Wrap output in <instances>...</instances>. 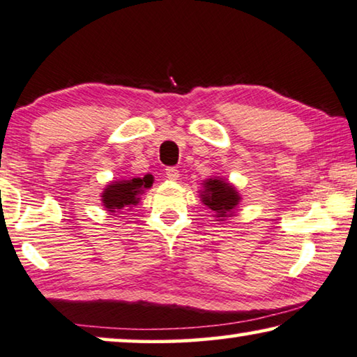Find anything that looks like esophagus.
I'll list each match as a JSON object with an SVG mask.
<instances>
[{"label": "esophagus", "mask_w": 357, "mask_h": 357, "mask_svg": "<svg viewBox=\"0 0 357 357\" xmlns=\"http://www.w3.org/2000/svg\"><path fill=\"white\" fill-rule=\"evenodd\" d=\"M166 177L169 178V180H172V182H175V180H178V177H180V174H178V171L175 167H167L166 169Z\"/></svg>", "instance_id": "obj_1"}]
</instances>
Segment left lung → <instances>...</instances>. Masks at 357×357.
<instances>
[{
  "mask_svg": "<svg viewBox=\"0 0 357 357\" xmlns=\"http://www.w3.org/2000/svg\"><path fill=\"white\" fill-rule=\"evenodd\" d=\"M204 190L201 191V201L215 213L217 218L227 220V217H233L238 207L241 196L233 185H229L223 178H207Z\"/></svg>",
  "mask_w": 357,
  "mask_h": 357,
  "instance_id": "1",
  "label": "left lung"
}]
</instances>
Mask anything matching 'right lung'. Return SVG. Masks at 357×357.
<instances>
[{
  "instance_id": "obj_1",
  "label": "right lung",
  "mask_w": 357,
  "mask_h": 357,
  "mask_svg": "<svg viewBox=\"0 0 357 357\" xmlns=\"http://www.w3.org/2000/svg\"><path fill=\"white\" fill-rule=\"evenodd\" d=\"M153 185V175H145L144 178L137 177L130 180H118L107 185L102 193V202L109 212H118L128 207L137 206L140 195Z\"/></svg>"
}]
</instances>
